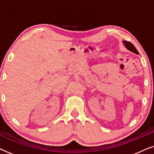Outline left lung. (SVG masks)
Masks as SVG:
<instances>
[{
	"label": "left lung",
	"mask_w": 154,
	"mask_h": 154,
	"mask_svg": "<svg viewBox=\"0 0 154 154\" xmlns=\"http://www.w3.org/2000/svg\"><path fill=\"white\" fill-rule=\"evenodd\" d=\"M123 43L125 44V46L126 47V48L129 50L130 51L134 52V53L135 54H139V52L137 50L135 47L133 45V44H132L131 43H130V42L126 41H124Z\"/></svg>",
	"instance_id": "left-lung-1"
}]
</instances>
